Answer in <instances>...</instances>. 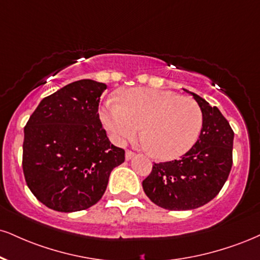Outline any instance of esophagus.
<instances>
[{"mask_svg":"<svg viewBox=\"0 0 260 260\" xmlns=\"http://www.w3.org/2000/svg\"><path fill=\"white\" fill-rule=\"evenodd\" d=\"M134 152L133 151H131V150H126V160L127 161H129L131 158H133L134 157Z\"/></svg>","mask_w":260,"mask_h":260,"instance_id":"34e87169","label":"esophagus"}]
</instances>
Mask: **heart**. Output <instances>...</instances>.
<instances>
[{
  "mask_svg": "<svg viewBox=\"0 0 260 260\" xmlns=\"http://www.w3.org/2000/svg\"><path fill=\"white\" fill-rule=\"evenodd\" d=\"M103 124L117 144L132 140L143 126L150 154L158 160L180 157L198 142L203 115L198 103L173 90L132 88L100 110Z\"/></svg>",
  "mask_w": 260,
  "mask_h": 260,
  "instance_id": "heart-1",
  "label": "heart"
}]
</instances>
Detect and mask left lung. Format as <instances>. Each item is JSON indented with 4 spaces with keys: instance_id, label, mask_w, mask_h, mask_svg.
Wrapping results in <instances>:
<instances>
[{
    "instance_id": "8db88e82",
    "label": "left lung",
    "mask_w": 260,
    "mask_h": 260,
    "mask_svg": "<svg viewBox=\"0 0 260 260\" xmlns=\"http://www.w3.org/2000/svg\"><path fill=\"white\" fill-rule=\"evenodd\" d=\"M186 92L198 102L203 115L198 142L180 160L154 164L151 173L143 180L146 196L170 211L195 209L213 200L233 166L234 131L229 122L217 106Z\"/></svg>"
}]
</instances>
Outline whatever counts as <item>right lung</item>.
Instances as JSON below:
<instances>
[{
    "mask_svg": "<svg viewBox=\"0 0 260 260\" xmlns=\"http://www.w3.org/2000/svg\"><path fill=\"white\" fill-rule=\"evenodd\" d=\"M106 84L75 81L41 100L24 128L23 171L35 198L53 211L77 212L95 205L109 177L124 162L112 145L98 106Z\"/></svg>",
    "mask_w": 260,
    "mask_h": 260,
    "instance_id": "obj_1",
    "label": "right lung"
}]
</instances>
